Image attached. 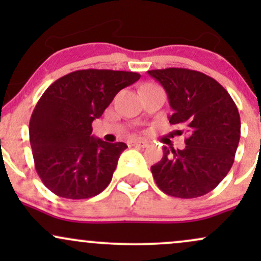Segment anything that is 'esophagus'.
Returning a JSON list of instances; mask_svg holds the SVG:
<instances>
[{
  "label": "esophagus",
  "instance_id": "esophagus-1",
  "mask_svg": "<svg viewBox=\"0 0 261 261\" xmlns=\"http://www.w3.org/2000/svg\"><path fill=\"white\" fill-rule=\"evenodd\" d=\"M128 146H137V147H146L147 146V141L145 140H130L128 141Z\"/></svg>",
  "mask_w": 261,
  "mask_h": 261
}]
</instances>
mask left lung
Here are the masks:
<instances>
[{
    "instance_id": "8db88e82",
    "label": "left lung",
    "mask_w": 261,
    "mask_h": 261,
    "mask_svg": "<svg viewBox=\"0 0 261 261\" xmlns=\"http://www.w3.org/2000/svg\"><path fill=\"white\" fill-rule=\"evenodd\" d=\"M166 89L169 122L184 128L185 148L163 147L151 167L164 194L194 199L214 190L232 168L241 139V118L228 92L216 80L188 68L147 71ZM181 135L182 131L178 130Z\"/></svg>"
}]
</instances>
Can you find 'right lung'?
<instances>
[{
	"instance_id": "1",
	"label": "right lung",
	"mask_w": 261,
	"mask_h": 261,
	"mask_svg": "<svg viewBox=\"0 0 261 261\" xmlns=\"http://www.w3.org/2000/svg\"><path fill=\"white\" fill-rule=\"evenodd\" d=\"M141 74L80 70L56 80L39 99L29 122L35 169L44 185L65 199H89L112 181L126 143L92 136V122Z\"/></svg>"
}]
</instances>
